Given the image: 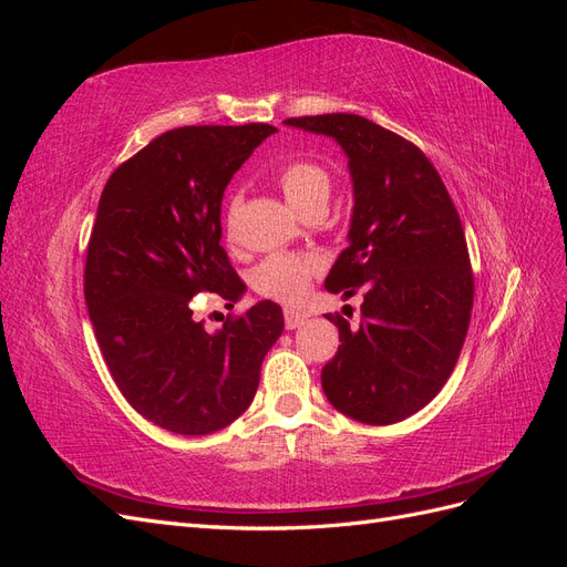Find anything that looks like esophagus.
<instances>
[{"label":"esophagus","mask_w":567,"mask_h":567,"mask_svg":"<svg viewBox=\"0 0 567 567\" xmlns=\"http://www.w3.org/2000/svg\"><path fill=\"white\" fill-rule=\"evenodd\" d=\"M284 319H286V329L293 331V329H298V326H302L307 321V315L298 312V310H286Z\"/></svg>","instance_id":"1"}]
</instances>
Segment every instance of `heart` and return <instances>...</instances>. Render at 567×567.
I'll list each match as a JSON object with an SVG mask.
<instances>
[{
	"instance_id": "obj_1",
	"label": "heart",
	"mask_w": 567,
	"mask_h": 567,
	"mask_svg": "<svg viewBox=\"0 0 567 567\" xmlns=\"http://www.w3.org/2000/svg\"><path fill=\"white\" fill-rule=\"evenodd\" d=\"M279 192L296 213L323 208L331 196V177L319 163L290 161L274 175ZM321 269L319 257L298 252H271L255 265L250 284L257 293L288 305L300 302L310 290L312 277Z\"/></svg>"
}]
</instances>
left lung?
I'll return each instance as SVG.
<instances>
[{
	"label": "left lung",
	"instance_id": "8db88e82",
	"mask_svg": "<svg viewBox=\"0 0 567 567\" xmlns=\"http://www.w3.org/2000/svg\"><path fill=\"white\" fill-rule=\"evenodd\" d=\"M333 136L354 188L348 241L326 277L329 293L362 290V321L340 315V346L321 369L329 402L359 423L390 425L431 402L468 333L473 269L447 186L425 153L352 113L288 117Z\"/></svg>",
	"mask_w": 567,
	"mask_h": 567
}]
</instances>
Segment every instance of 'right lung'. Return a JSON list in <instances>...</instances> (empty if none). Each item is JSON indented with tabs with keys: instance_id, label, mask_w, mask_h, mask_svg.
Returning a JSON list of instances; mask_svg holds the SVG:
<instances>
[{
	"instance_id": "add662e5",
	"label": "right lung",
	"mask_w": 567,
	"mask_h": 567,
	"mask_svg": "<svg viewBox=\"0 0 567 567\" xmlns=\"http://www.w3.org/2000/svg\"><path fill=\"white\" fill-rule=\"evenodd\" d=\"M277 127L188 125L156 136L109 177L84 265L94 336L123 398L177 435L236 421L260 385L262 359L284 331L262 300L219 331L194 319L192 300L231 307L246 284L221 248V196Z\"/></svg>"
}]
</instances>
